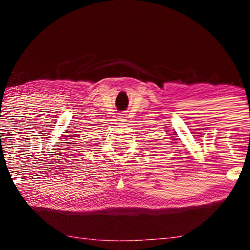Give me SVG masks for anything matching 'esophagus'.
I'll return each instance as SVG.
<instances>
[{
    "mask_svg": "<svg viewBox=\"0 0 250 250\" xmlns=\"http://www.w3.org/2000/svg\"><path fill=\"white\" fill-rule=\"evenodd\" d=\"M118 120H119L120 122H125V113H119V116L117 117Z\"/></svg>",
    "mask_w": 250,
    "mask_h": 250,
    "instance_id": "esophagus-1",
    "label": "esophagus"
}]
</instances>
